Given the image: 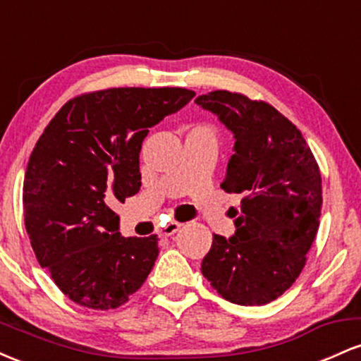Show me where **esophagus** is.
I'll use <instances>...</instances> for the list:
<instances>
[{"instance_id": "esophagus-1", "label": "esophagus", "mask_w": 361, "mask_h": 361, "mask_svg": "<svg viewBox=\"0 0 361 361\" xmlns=\"http://www.w3.org/2000/svg\"><path fill=\"white\" fill-rule=\"evenodd\" d=\"M180 227H181L180 222H175V221L168 222L166 226H163V227H161V229H159V235H164V238H168V235L175 234L176 231L180 229Z\"/></svg>"}]
</instances>
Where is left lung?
Masks as SVG:
<instances>
[{
    "label": "left lung",
    "mask_w": 361,
    "mask_h": 361,
    "mask_svg": "<svg viewBox=\"0 0 361 361\" xmlns=\"http://www.w3.org/2000/svg\"><path fill=\"white\" fill-rule=\"evenodd\" d=\"M195 103L234 134L221 188L243 193L234 235L214 234L202 273L233 304H268L292 287L316 239L321 171L302 132L270 103L226 90Z\"/></svg>",
    "instance_id": "8db88e82"
}]
</instances>
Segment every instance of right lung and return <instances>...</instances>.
Masks as SVG:
<instances>
[{"instance_id":"add662e5","label":"right lung","mask_w":361,"mask_h":361,"mask_svg":"<svg viewBox=\"0 0 361 361\" xmlns=\"http://www.w3.org/2000/svg\"><path fill=\"white\" fill-rule=\"evenodd\" d=\"M193 97L185 88L93 91L66 103L37 140L23 181L25 227L40 267L82 307H120L154 267L156 234L120 235L111 207L139 192L149 128Z\"/></svg>"}]
</instances>
